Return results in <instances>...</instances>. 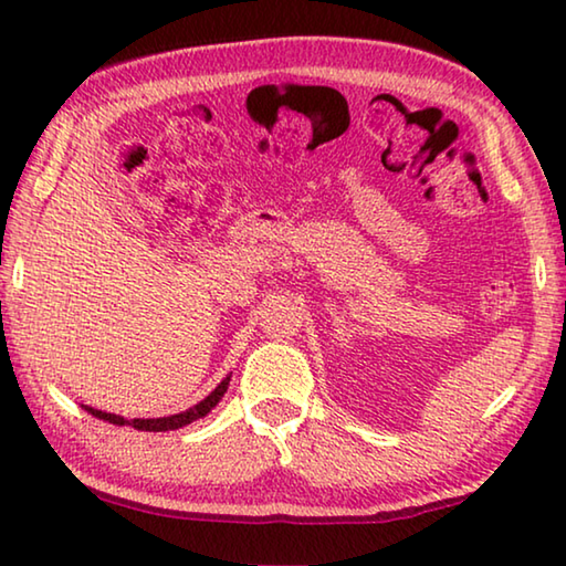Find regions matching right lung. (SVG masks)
Instances as JSON below:
<instances>
[{
	"label": "right lung",
	"instance_id": "right-lung-1",
	"mask_svg": "<svg viewBox=\"0 0 566 566\" xmlns=\"http://www.w3.org/2000/svg\"><path fill=\"white\" fill-rule=\"evenodd\" d=\"M227 387H229V377L212 391V395L199 401V405H195V407L187 409V411H181V415L159 417V419H132V421H127V419L119 417V415H107V411H99V409H92V407H87V411H92L94 417L112 421V424H119V427L122 424H132L134 429H139V432H169V429H179V427H185V424H191V421H195V419L207 417L209 411H212V407H217V401L224 397Z\"/></svg>",
	"mask_w": 566,
	"mask_h": 566
}]
</instances>
